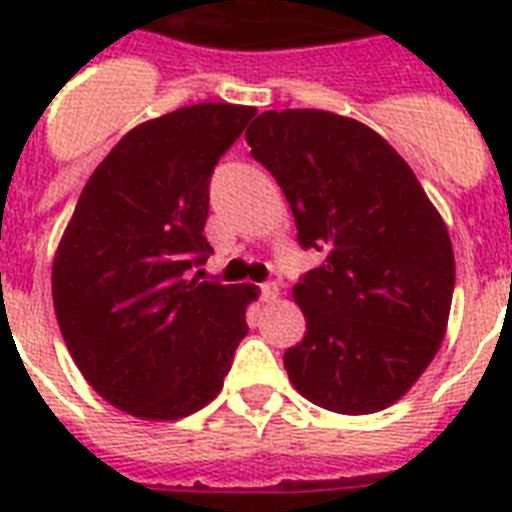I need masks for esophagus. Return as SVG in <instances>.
Masks as SVG:
<instances>
[{
    "label": "esophagus",
    "mask_w": 512,
    "mask_h": 512,
    "mask_svg": "<svg viewBox=\"0 0 512 512\" xmlns=\"http://www.w3.org/2000/svg\"><path fill=\"white\" fill-rule=\"evenodd\" d=\"M260 297H263L265 303H273V300L279 297V287H276V281H265V284H260Z\"/></svg>",
    "instance_id": "1"
}]
</instances>
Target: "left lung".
Segmentation results:
<instances>
[{"mask_svg":"<svg viewBox=\"0 0 512 512\" xmlns=\"http://www.w3.org/2000/svg\"><path fill=\"white\" fill-rule=\"evenodd\" d=\"M244 138L287 196L300 247L324 252L292 289L305 337L284 353L289 380L329 412L396 404L449 321L454 252L444 220L412 167L356 119L265 111Z\"/></svg>","mask_w":512,"mask_h":512,"instance_id":"left-lung-1","label":"left lung"}]
</instances>
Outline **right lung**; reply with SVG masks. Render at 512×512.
Here are the masks:
<instances>
[{
  "label": "right lung",
  "instance_id": "add662e5",
  "mask_svg": "<svg viewBox=\"0 0 512 512\" xmlns=\"http://www.w3.org/2000/svg\"><path fill=\"white\" fill-rule=\"evenodd\" d=\"M255 108L199 103L124 135L84 185L52 303L84 380L122 412L180 420L220 393L252 284L188 279L212 255L209 177Z\"/></svg>",
  "mask_w": 512,
  "mask_h": 512
}]
</instances>
